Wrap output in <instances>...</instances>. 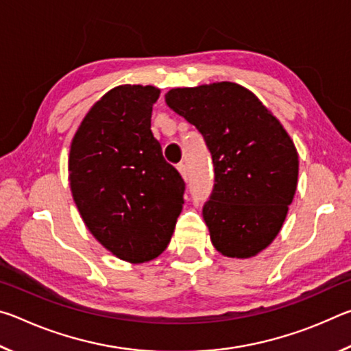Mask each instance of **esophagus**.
I'll use <instances>...</instances> for the list:
<instances>
[{"mask_svg":"<svg viewBox=\"0 0 351 351\" xmlns=\"http://www.w3.org/2000/svg\"><path fill=\"white\" fill-rule=\"evenodd\" d=\"M176 169H178V171H180L181 176L184 178V180H187V178H189V170H187V165L184 164V162H180V164L176 165Z\"/></svg>","mask_w":351,"mask_h":351,"instance_id":"obj_1","label":"esophagus"}]
</instances>
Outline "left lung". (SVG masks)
Returning a JSON list of instances; mask_svg holds the SVG:
<instances>
[{
	"label": "left lung",
	"instance_id": "8db88e82",
	"mask_svg": "<svg viewBox=\"0 0 351 351\" xmlns=\"http://www.w3.org/2000/svg\"><path fill=\"white\" fill-rule=\"evenodd\" d=\"M165 102L203 134L213 189L203 206L212 245L247 258L276 239L293 203L299 156L282 123L251 91L219 82L175 88Z\"/></svg>",
	"mask_w": 351,
	"mask_h": 351
}]
</instances>
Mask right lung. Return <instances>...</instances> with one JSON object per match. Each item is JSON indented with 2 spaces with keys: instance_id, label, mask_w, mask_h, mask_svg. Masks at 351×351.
<instances>
[{
  "instance_id": "right-lung-1",
  "label": "right lung",
  "mask_w": 351,
  "mask_h": 351,
  "mask_svg": "<svg viewBox=\"0 0 351 351\" xmlns=\"http://www.w3.org/2000/svg\"><path fill=\"white\" fill-rule=\"evenodd\" d=\"M154 86L122 85L83 119L71 144L69 184L86 228L116 257L144 263L170 243L186 182L152 133Z\"/></svg>"
}]
</instances>
